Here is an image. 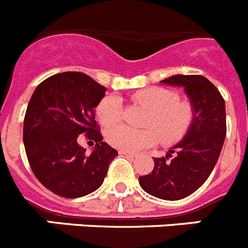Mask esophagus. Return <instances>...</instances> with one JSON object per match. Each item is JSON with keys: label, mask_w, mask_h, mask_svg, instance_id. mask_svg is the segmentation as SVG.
<instances>
[{"label": "esophagus", "mask_w": 248, "mask_h": 248, "mask_svg": "<svg viewBox=\"0 0 248 248\" xmlns=\"http://www.w3.org/2000/svg\"><path fill=\"white\" fill-rule=\"evenodd\" d=\"M119 154L126 155V156H130V157H134L135 156L134 153H130V151H125V150H119Z\"/></svg>", "instance_id": "obj_1"}]
</instances>
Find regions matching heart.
I'll use <instances>...</instances> for the list:
<instances>
[{
  "mask_svg": "<svg viewBox=\"0 0 248 248\" xmlns=\"http://www.w3.org/2000/svg\"><path fill=\"white\" fill-rule=\"evenodd\" d=\"M133 99L149 110L143 130L118 125L107 131V141L114 148L139 151L154 145L161 139L164 144H174L187 133L194 109L189 102L179 99L176 92L161 87L141 89ZM97 117L104 126L115 125L122 120L123 105L117 95L103 98L97 107Z\"/></svg>",
  "mask_w": 248,
  "mask_h": 248,
  "instance_id": "obj_1",
  "label": "heart"
}]
</instances>
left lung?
<instances>
[{
  "mask_svg": "<svg viewBox=\"0 0 248 248\" xmlns=\"http://www.w3.org/2000/svg\"><path fill=\"white\" fill-rule=\"evenodd\" d=\"M160 83L184 88L194 119L165 156L155 157L153 171L140 176L139 184L151 196L176 201L194 194L214 170L226 137V110L220 92L203 76L176 74Z\"/></svg>",
  "mask_w": 248,
  "mask_h": 248,
  "instance_id": "left-lung-1",
  "label": "left lung"
}]
</instances>
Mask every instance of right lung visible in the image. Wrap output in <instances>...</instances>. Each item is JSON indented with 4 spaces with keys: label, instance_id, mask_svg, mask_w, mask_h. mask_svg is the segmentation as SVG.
I'll return each mask as SVG.
<instances>
[{
    "label": "right lung",
    "instance_id": "1",
    "mask_svg": "<svg viewBox=\"0 0 248 248\" xmlns=\"http://www.w3.org/2000/svg\"><path fill=\"white\" fill-rule=\"evenodd\" d=\"M105 87L80 72L49 77L34 89L23 122L28 163L45 187L77 199L102 186L118 151L103 141L95 111ZM85 134L96 142L91 155L76 140Z\"/></svg>",
    "mask_w": 248,
    "mask_h": 248
}]
</instances>
